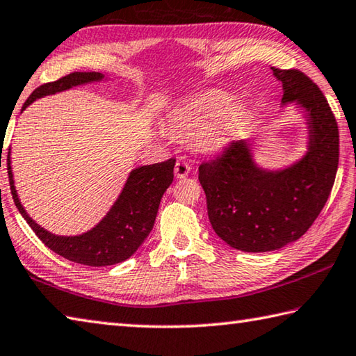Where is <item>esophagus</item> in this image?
Masks as SVG:
<instances>
[{
  "label": "esophagus",
  "instance_id": "34e87169",
  "mask_svg": "<svg viewBox=\"0 0 356 356\" xmlns=\"http://www.w3.org/2000/svg\"><path fill=\"white\" fill-rule=\"evenodd\" d=\"M190 170H191L190 163H186L185 160H177L176 166H174V174H176L179 179H184V177L188 176Z\"/></svg>",
  "mask_w": 356,
  "mask_h": 356
}]
</instances>
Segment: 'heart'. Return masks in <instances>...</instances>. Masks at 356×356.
<instances>
[{
  "label": "heart",
  "instance_id": "1",
  "mask_svg": "<svg viewBox=\"0 0 356 356\" xmlns=\"http://www.w3.org/2000/svg\"><path fill=\"white\" fill-rule=\"evenodd\" d=\"M235 98L224 92H207L184 101L168 115V124L180 135H197L205 149H216L227 138L232 122L249 116L248 107H234Z\"/></svg>",
  "mask_w": 356,
  "mask_h": 356
}]
</instances>
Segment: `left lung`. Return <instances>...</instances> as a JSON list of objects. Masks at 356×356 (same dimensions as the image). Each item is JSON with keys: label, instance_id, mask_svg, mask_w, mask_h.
<instances>
[{"label": "left lung", "instance_id": "obj_1", "mask_svg": "<svg viewBox=\"0 0 356 356\" xmlns=\"http://www.w3.org/2000/svg\"><path fill=\"white\" fill-rule=\"evenodd\" d=\"M273 71L283 86L282 104L294 102L305 112V156L282 170H264L250 141L240 140L199 166L213 230L243 252L277 250L299 240L324 209L338 171V122L324 93L299 70Z\"/></svg>", "mask_w": 356, "mask_h": 356}]
</instances>
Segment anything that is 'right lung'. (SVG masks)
<instances>
[{
    "instance_id": "add662e5",
    "label": "right lung",
    "mask_w": 356,
    "mask_h": 356,
    "mask_svg": "<svg viewBox=\"0 0 356 356\" xmlns=\"http://www.w3.org/2000/svg\"><path fill=\"white\" fill-rule=\"evenodd\" d=\"M102 79H104V74L96 73V71H90V73L76 71V73L60 77L59 81L43 83L26 99L23 111L43 96L65 92L82 83L99 82ZM174 165H176V159L135 168L129 174L124 188L121 190L112 209L92 230L76 236H60L40 227L23 209L14 185L10 149L8 152L10 193L18 211L47 248L70 261L86 264V266H111V264L127 260L137 252L154 227L161 196L172 184Z\"/></svg>"
}]
</instances>
